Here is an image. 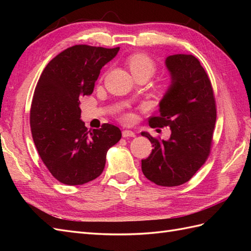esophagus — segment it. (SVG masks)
I'll return each instance as SVG.
<instances>
[{
    "instance_id": "obj_1",
    "label": "esophagus",
    "mask_w": 251,
    "mask_h": 251,
    "mask_svg": "<svg viewBox=\"0 0 251 251\" xmlns=\"http://www.w3.org/2000/svg\"><path fill=\"white\" fill-rule=\"evenodd\" d=\"M122 135L124 138H130V137H135L136 134L132 130H128V129H125L122 131Z\"/></svg>"
}]
</instances>
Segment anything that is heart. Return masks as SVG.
Masks as SVG:
<instances>
[{
	"label": "heart",
	"instance_id": "heart-1",
	"mask_svg": "<svg viewBox=\"0 0 251 251\" xmlns=\"http://www.w3.org/2000/svg\"><path fill=\"white\" fill-rule=\"evenodd\" d=\"M127 65L137 79L150 78L156 71V63L145 52H134L127 57Z\"/></svg>",
	"mask_w": 251,
	"mask_h": 251
}]
</instances>
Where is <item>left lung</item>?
Segmentation results:
<instances>
[{"mask_svg": "<svg viewBox=\"0 0 251 251\" xmlns=\"http://www.w3.org/2000/svg\"><path fill=\"white\" fill-rule=\"evenodd\" d=\"M165 65L172 84L149 125L168 127L172 135L166 141L141 132L154 148L141 161V169L155 184L176 186L188 182L209 156L217 109L210 79L197 58L177 54L167 57Z\"/></svg>", "mask_w": 251, "mask_h": 251, "instance_id": "1", "label": "left lung"}]
</instances>
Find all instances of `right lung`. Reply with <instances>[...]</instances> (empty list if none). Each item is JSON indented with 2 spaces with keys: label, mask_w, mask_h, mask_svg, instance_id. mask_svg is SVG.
I'll list each match as a JSON object with an SVG mask.
<instances>
[{
  "label": "right lung",
  "mask_w": 251,
  "mask_h": 251,
  "mask_svg": "<svg viewBox=\"0 0 251 251\" xmlns=\"http://www.w3.org/2000/svg\"><path fill=\"white\" fill-rule=\"evenodd\" d=\"M120 50L74 45L49 62L36 84L30 126L36 150L59 182L87 183L102 174L106 152L122 137L119 127L103 124L87 130L79 98L92 95L105 63Z\"/></svg>",
  "instance_id": "right-lung-1"
}]
</instances>
